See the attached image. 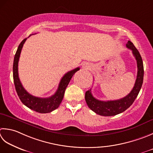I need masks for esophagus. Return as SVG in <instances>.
Returning a JSON list of instances; mask_svg holds the SVG:
<instances>
[{
  "instance_id": "34e87169",
  "label": "esophagus",
  "mask_w": 153,
  "mask_h": 153,
  "mask_svg": "<svg viewBox=\"0 0 153 153\" xmlns=\"http://www.w3.org/2000/svg\"><path fill=\"white\" fill-rule=\"evenodd\" d=\"M82 68L83 69H85V70H88V69L90 68V65H89L88 63H83L82 65Z\"/></svg>"
}]
</instances>
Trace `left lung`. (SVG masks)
Segmentation results:
<instances>
[{
	"mask_svg": "<svg viewBox=\"0 0 153 153\" xmlns=\"http://www.w3.org/2000/svg\"><path fill=\"white\" fill-rule=\"evenodd\" d=\"M127 48L132 50L137 64V76L135 83L131 91L126 96L120 100L113 101H100L92 95L91 89L85 92V99L88 107L95 113L102 116H113L125 111L127 109L138 95L143 82L144 68L142 58L134 44L128 40L126 44Z\"/></svg>",
	"mask_w": 153,
	"mask_h": 153,
	"instance_id": "1",
	"label": "left lung"
}]
</instances>
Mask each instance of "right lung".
Listing matches in <instances>:
<instances>
[{
	"label": "right lung",
	"mask_w": 153,
	"mask_h": 153,
	"mask_svg": "<svg viewBox=\"0 0 153 153\" xmlns=\"http://www.w3.org/2000/svg\"><path fill=\"white\" fill-rule=\"evenodd\" d=\"M31 35H30V36ZM27 38L24 39L19 44L16 53H15L14 62H13V79L15 89L18 95L24 105L30 109L40 113H46L53 111V110L58 108L60 105L64 98V93L68 83H70L71 77L77 71L79 70V68H77L73 70L68 71L65 74L61 79L59 83L58 88L56 93L51 97L46 98H41L33 96L31 94L26 91L21 83L18 72V65L21 50L22 49L23 45L25 44Z\"/></svg>",
	"instance_id": "1"
}]
</instances>
